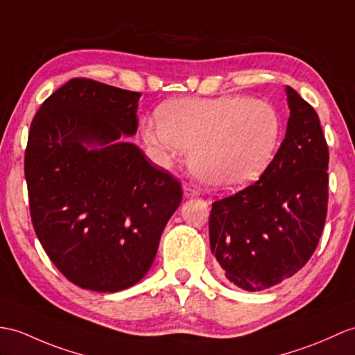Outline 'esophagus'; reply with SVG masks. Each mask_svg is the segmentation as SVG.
<instances>
[{
	"label": "esophagus",
	"mask_w": 355,
	"mask_h": 355,
	"mask_svg": "<svg viewBox=\"0 0 355 355\" xmlns=\"http://www.w3.org/2000/svg\"><path fill=\"white\" fill-rule=\"evenodd\" d=\"M183 193H184L186 198H195V196L200 195V191H198V189L193 184H187L186 183L184 187H183Z\"/></svg>",
	"instance_id": "obj_1"
}]
</instances>
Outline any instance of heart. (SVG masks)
I'll return each instance as SVG.
<instances>
[{"label":"heart","mask_w":355,"mask_h":355,"mask_svg":"<svg viewBox=\"0 0 355 355\" xmlns=\"http://www.w3.org/2000/svg\"><path fill=\"white\" fill-rule=\"evenodd\" d=\"M159 123L145 122L142 135L164 166L180 151L189 168L213 191H239L255 183L274 160L283 121L274 105L245 95L180 98L157 110Z\"/></svg>","instance_id":"obj_1"}]
</instances>
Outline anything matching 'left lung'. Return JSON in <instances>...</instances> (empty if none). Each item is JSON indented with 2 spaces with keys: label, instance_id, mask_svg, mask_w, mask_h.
I'll list each match as a JSON object with an SVG mask.
<instances>
[{
  "label": "left lung",
  "instance_id": "left-lung-1",
  "mask_svg": "<svg viewBox=\"0 0 355 355\" xmlns=\"http://www.w3.org/2000/svg\"><path fill=\"white\" fill-rule=\"evenodd\" d=\"M286 137L254 184L211 204L210 248L222 275L259 292L296 274L322 234L328 204V146L315 109L286 86Z\"/></svg>",
  "mask_w": 355,
  "mask_h": 355
}]
</instances>
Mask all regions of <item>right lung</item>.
<instances>
[{
    "label": "right lung",
    "instance_id": "1",
    "mask_svg": "<svg viewBox=\"0 0 355 355\" xmlns=\"http://www.w3.org/2000/svg\"><path fill=\"white\" fill-rule=\"evenodd\" d=\"M139 92L72 78L33 119L26 150L30 215L55 268L81 289L119 292L150 270L180 181L125 136Z\"/></svg>",
    "mask_w": 355,
    "mask_h": 355
}]
</instances>
